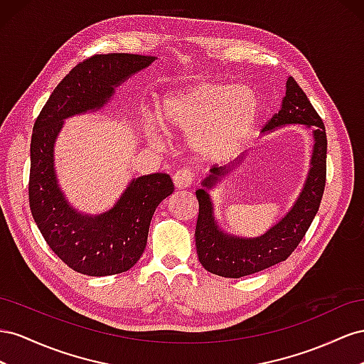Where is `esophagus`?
<instances>
[{"mask_svg":"<svg viewBox=\"0 0 364 364\" xmlns=\"http://www.w3.org/2000/svg\"><path fill=\"white\" fill-rule=\"evenodd\" d=\"M193 183V173L189 169H180L173 173V184L176 189L191 188Z\"/></svg>","mask_w":364,"mask_h":364,"instance_id":"34e87169","label":"esophagus"}]
</instances>
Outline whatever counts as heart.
<instances>
[{
    "mask_svg": "<svg viewBox=\"0 0 364 364\" xmlns=\"http://www.w3.org/2000/svg\"><path fill=\"white\" fill-rule=\"evenodd\" d=\"M257 112L253 92L228 84H200L163 103V119L191 134L192 149L204 159H230L250 134Z\"/></svg>",
    "mask_w": 364,
    "mask_h": 364,
    "instance_id": "obj_1",
    "label": "heart"
}]
</instances>
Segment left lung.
I'll return each instance as SVG.
<instances>
[{"mask_svg":"<svg viewBox=\"0 0 364 364\" xmlns=\"http://www.w3.org/2000/svg\"><path fill=\"white\" fill-rule=\"evenodd\" d=\"M293 123L313 128V157H311L304 189L297 196L296 203L282 220L276 223L268 232L257 237H240L224 233L215 221L213 203L207 191L212 189L221 176L240 166L244 160L242 157L235 160L232 166L212 168L210 175L203 181V189L195 192L200 203L195 244L200 262L207 272L232 279L253 274L285 261L304 240L318 210L325 191L328 140L323 120L320 119L297 82L293 77H288L282 105L279 112L268 120L262 132Z\"/></svg>","mask_w":364,"mask_h":364,"instance_id":"1","label":"left lung"}]
</instances>
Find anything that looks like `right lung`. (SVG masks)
I'll use <instances>...</instances> for the list:
<instances>
[{
  "label": "right lung",
  "mask_w": 364,
  "mask_h": 364,
  "mask_svg": "<svg viewBox=\"0 0 364 364\" xmlns=\"http://www.w3.org/2000/svg\"><path fill=\"white\" fill-rule=\"evenodd\" d=\"M155 59L108 53L79 62L59 82L35 122L30 143V210L48 247L80 274H119L136 265L146 248L152 215L173 192V183L168 173L139 176L112 209L96 216L84 215L73 209L58 184L56 137L65 119L100 109L116 87Z\"/></svg>",
  "instance_id": "obj_1"
}]
</instances>
